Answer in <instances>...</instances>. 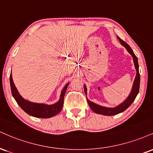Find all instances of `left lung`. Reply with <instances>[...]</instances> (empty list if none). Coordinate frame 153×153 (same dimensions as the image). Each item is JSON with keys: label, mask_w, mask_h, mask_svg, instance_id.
<instances>
[{"label": "left lung", "mask_w": 153, "mask_h": 153, "mask_svg": "<svg viewBox=\"0 0 153 153\" xmlns=\"http://www.w3.org/2000/svg\"><path fill=\"white\" fill-rule=\"evenodd\" d=\"M117 39L119 40L120 43L123 47L126 48L128 53L131 55L133 59L134 65H135V68L136 70V76L134 80L133 85H132V88L131 91H130L129 95L128 97L123 101V102H121L120 104L117 105L116 107H114V108H108V107H105L100 105H97L95 102H92V101L89 100L88 99V102L90 108H91V110L93 111H94L95 113L100 114V115H108V116H111V115H115L117 114H119L122 112L125 111L127 108H128L131 105V104L133 102V101L135 100V97H137V94L139 93V89H140V76L139 73V65H138V61H137V58L135 56V55L134 54L133 51L131 49V48L129 46V45H128L126 42H124L120 38L117 37ZM84 91L85 93L86 96H87V88H86L85 85H84Z\"/></svg>", "instance_id": "obj_1"}]
</instances>
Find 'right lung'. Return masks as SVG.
Returning <instances> with one entry per match:
<instances>
[{"label": "right lung", "mask_w": 153, "mask_h": 153, "mask_svg": "<svg viewBox=\"0 0 153 153\" xmlns=\"http://www.w3.org/2000/svg\"><path fill=\"white\" fill-rule=\"evenodd\" d=\"M10 83L13 96L17 102L18 105L21 107L25 113L31 116L38 117V118H49V117L55 116L61 111L62 105H63L64 96H65V91L70 82L66 84L63 89L62 90L60 99L58 102L52 105L33 102L23 98L20 95L19 92L18 91L17 88L15 85L13 80L12 74L10 75Z\"/></svg>", "instance_id": "right-lung-1"}]
</instances>
